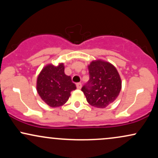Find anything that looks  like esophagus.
<instances>
[{"instance_id":"obj_1","label":"esophagus","mask_w":158,"mask_h":158,"mask_svg":"<svg viewBox=\"0 0 158 158\" xmlns=\"http://www.w3.org/2000/svg\"><path fill=\"white\" fill-rule=\"evenodd\" d=\"M77 88H78V89H81V84L80 82L77 83Z\"/></svg>"}]
</instances>
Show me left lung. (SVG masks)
Masks as SVG:
<instances>
[{"instance_id": "1", "label": "left lung", "mask_w": 158, "mask_h": 158, "mask_svg": "<svg viewBox=\"0 0 158 158\" xmlns=\"http://www.w3.org/2000/svg\"><path fill=\"white\" fill-rule=\"evenodd\" d=\"M90 79L81 88L90 106L105 108L117 99L122 81L117 68L108 61L97 59L88 66Z\"/></svg>"}]
</instances>
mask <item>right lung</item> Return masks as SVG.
I'll return each instance as SVG.
<instances>
[{"instance_id":"right-lung-1","label":"right lung","mask_w":158,"mask_h":158,"mask_svg":"<svg viewBox=\"0 0 158 158\" xmlns=\"http://www.w3.org/2000/svg\"><path fill=\"white\" fill-rule=\"evenodd\" d=\"M77 88L71 78L64 73L63 63L58 66L49 64L43 68L37 78L36 90L44 102L52 108L63 106L70 92Z\"/></svg>"}]
</instances>
